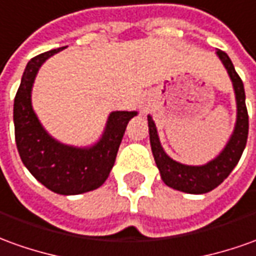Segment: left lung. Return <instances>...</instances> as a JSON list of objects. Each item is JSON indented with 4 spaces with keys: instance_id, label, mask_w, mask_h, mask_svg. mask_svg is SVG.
Masks as SVG:
<instances>
[{
    "instance_id": "1",
    "label": "left lung",
    "mask_w": 256,
    "mask_h": 256,
    "mask_svg": "<svg viewBox=\"0 0 256 256\" xmlns=\"http://www.w3.org/2000/svg\"><path fill=\"white\" fill-rule=\"evenodd\" d=\"M218 56L232 78V86L236 90V98H237V124L224 150L222 152L218 158L205 166H185L174 162L163 150L158 140L156 125L150 116L148 117L152 152H153V158L160 172L162 180L170 188L186 192V194H206L214 190L216 186H219L230 176L232 168L237 166L246 145L248 111L246 106L244 84L238 74L234 70L232 60L224 51L218 50Z\"/></svg>"
}]
</instances>
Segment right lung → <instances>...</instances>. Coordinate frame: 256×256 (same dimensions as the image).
Segmentation results:
<instances>
[{"mask_svg": "<svg viewBox=\"0 0 256 256\" xmlns=\"http://www.w3.org/2000/svg\"><path fill=\"white\" fill-rule=\"evenodd\" d=\"M62 48L38 54L26 65L14 102L15 140L24 164L37 181L52 192L76 195L96 190L107 180L125 128L136 112H111L102 139L89 149L62 145L51 138L32 108L30 93L40 65Z\"/></svg>", "mask_w": 256, "mask_h": 256, "instance_id": "right-lung-1", "label": "right lung"}]
</instances>
